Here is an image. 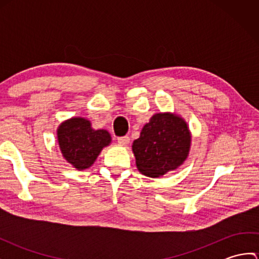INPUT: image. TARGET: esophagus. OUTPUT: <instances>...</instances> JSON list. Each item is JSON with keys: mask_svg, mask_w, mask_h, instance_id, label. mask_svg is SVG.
<instances>
[{"mask_svg": "<svg viewBox=\"0 0 259 259\" xmlns=\"http://www.w3.org/2000/svg\"><path fill=\"white\" fill-rule=\"evenodd\" d=\"M129 142H130V138L128 136H125V137H121V138H118V144L119 145H121V146H123V147H126L129 145Z\"/></svg>", "mask_w": 259, "mask_h": 259, "instance_id": "34e87169", "label": "esophagus"}]
</instances>
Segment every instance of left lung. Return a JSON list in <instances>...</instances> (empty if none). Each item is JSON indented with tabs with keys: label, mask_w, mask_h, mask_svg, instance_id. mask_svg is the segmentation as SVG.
<instances>
[{
	"label": "left lung",
	"mask_w": 259,
	"mask_h": 259,
	"mask_svg": "<svg viewBox=\"0 0 259 259\" xmlns=\"http://www.w3.org/2000/svg\"><path fill=\"white\" fill-rule=\"evenodd\" d=\"M190 146L191 133L183 117L175 112L155 113L133 144L136 166L148 177H161L187 160Z\"/></svg>",
	"instance_id": "obj_1"
}]
</instances>
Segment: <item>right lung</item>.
<instances>
[{
	"label": "right lung",
	"instance_id": "obj_1",
	"mask_svg": "<svg viewBox=\"0 0 259 259\" xmlns=\"http://www.w3.org/2000/svg\"><path fill=\"white\" fill-rule=\"evenodd\" d=\"M57 139L63 158L76 170L90 168L103 148L112 141L107 130L93 129L91 121L82 117H72L60 123Z\"/></svg>",
	"mask_w": 259,
	"mask_h": 259
}]
</instances>
